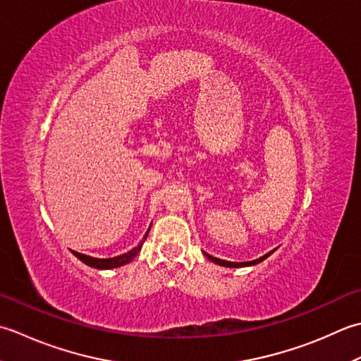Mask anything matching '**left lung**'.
<instances>
[{
  "mask_svg": "<svg viewBox=\"0 0 361 361\" xmlns=\"http://www.w3.org/2000/svg\"><path fill=\"white\" fill-rule=\"evenodd\" d=\"M204 254H205V252H204ZM271 254H273V251L268 252V254H264L263 257H260V259L252 260V262H226V260H221V259H216V257H212V255H209V254H205V257H207V259L212 260L213 263L221 264V267H227V268H241V267H251V264L260 263V262H263L264 259H267V257H269Z\"/></svg>",
  "mask_w": 361,
  "mask_h": 361,
  "instance_id": "8db88e82",
  "label": "left lung"
}]
</instances>
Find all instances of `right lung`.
<instances>
[{"mask_svg": "<svg viewBox=\"0 0 361 361\" xmlns=\"http://www.w3.org/2000/svg\"><path fill=\"white\" fill-rule=\"evenodd\" d=\"M148 233H149V229H148V232L145 233V238L138 243L137 247L130 249L129 252L123 254V255L112 257V259H94V257L79 254V252H76V251H71V252L75 254L80 262H84L85 264H88V267H92V268H97V269H112V268H118V267H123V264L129 263V262H130L132 259H134V257L140 252V249H142L146 237H148Z\"/></svg>", "mask_w": 361, "mask_h": 361, "instance_id": "1", "label": "right lung"}]
</instances>
